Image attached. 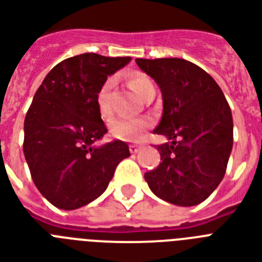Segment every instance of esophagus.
<instances>
[{
    "label": "esophagus",
    "instance_id": "esophagus-1",
    "mask_svg": "<svg viewBox=\"0 0 262 262\" xmlns=\"http://www.w3.org/2000/svg\"><path fill=\"white\" fill-rule=\"evenodd\" d=\"M141 149V146L140 145H135V144H133V145H130V152L132 153H138V150Z\"/></svg>",
    "mask_w": 262,
    "mask_h": 262
}]
</instances>
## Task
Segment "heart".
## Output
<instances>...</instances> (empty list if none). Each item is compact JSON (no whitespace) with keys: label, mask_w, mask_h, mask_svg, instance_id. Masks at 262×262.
Masks as SVG:
<instances>
[{"label":"heart","mask_w":262,"mask_h":262,"mask_svg":"<svg viewBox=\"0 0 262 262\" xmlns=\"http://www.w3.org/2000/svg\"><path fill=\"white\" fill-rule=\"evenodd\" d=\"M127 82H129V86L142 98L149 91L155 90L149 78L141 72L129 74ZM112 86L113 80H106L98 93V107H99L102 117H109L112 113V107H110ZM148 126H149V122L142 118H118L112 124V135L120 140H124V141H140L145 135Z\"/></svg>","instance_id":"obj_1"}]
</instances>
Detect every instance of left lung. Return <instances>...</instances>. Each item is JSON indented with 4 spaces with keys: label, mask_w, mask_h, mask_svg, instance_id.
Returning <instances> with one entry per match:
<instances>
[{
    "label": "left lung",
    "mask_w": 262,
    "mask_h": 262,
    "mask_svg": "<svg viewBox=\"0 0 262 262\" xmlns=\"http://www.w3.org/2000/svg\"><path fill=\"white\" fill-rule=\"evenodd\" d=\"M160 87L163 117L155 133L161 163L146 172L150 191L176 206H196L222 182L233 149V117L221 87L205 70L179 57L136 59Z\"/></svg>",
    "instance_id": "8db88e82"
}]
</instances>
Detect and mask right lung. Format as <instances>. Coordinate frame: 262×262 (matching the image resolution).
I'll return each instance as SVG.
<instances>
[{
	"label": "right lung",
	"instance_id": "add662e5",
	"mask_svg": "<svg viewBox=\"0 0 262 262\" xmlns=\"http://www.w3.org/2000/svg\"><path fill=\"white\" fill-rule=\"evenodd\" d=\"M132 57L82 54L60 61L36 91L24 121V156L37 190L61 210L101 196L117 165L130 156L121 140L97 145L107 133L98 93Z\"/></svg>",
	"mask_w": 262,
	"mask_h": 262
}]
</instances>
